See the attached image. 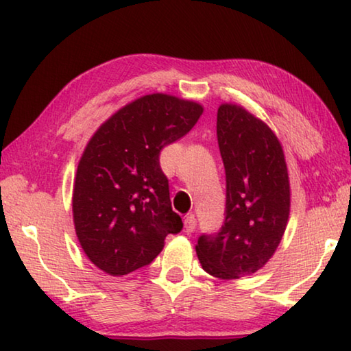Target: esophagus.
I'll list each match as a JSON object with an SVG mask.
<instances>
[{"mask_svg":"<svg viewBox=\"0 0 351 351\" xmlns=\"http://www.w3.org/2000/svg\"><path fill=\"white\" fill-rule=\"evenodd\" d=\"M195 228H197V218H195L193 213H189V215L184 218V229L186 232H193Z\"/></svg>","mask_w":351,"mask_h":351,"instance_id":"obj_1","label":"esophagus"}]
</instances>
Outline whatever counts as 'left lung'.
Masks as SVG:
<instances>
[{"mask_svg": "<svg viewBox=\"0 0 351 351\" xmlns=\"http://www.w3.org/2000/svg\"><path fill=\"white\" fill-rule=\"evenodd\" d=\"M217 136L226 170V218L215 235H201L197 255L210 276L254 274L276 254L287 229L291 187L280 141L245 106L221 104Z\"/></svg>", "mask_w": 351, "mask_h": 351, "instance_id": "left-lung-1", "label": "left lung"}]
</instances>
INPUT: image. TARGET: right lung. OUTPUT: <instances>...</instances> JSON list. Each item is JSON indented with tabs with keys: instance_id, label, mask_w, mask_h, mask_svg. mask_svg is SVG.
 I'll list each match as a JSON object with an SVG mask.
<instances>
[{
	"instance_id": "add662e5",
	"label": "right lung",
	"mask_w": 351,
	"mask_h": 351,
	"mask_svg": "<svg viewBox=\"0 0 351 351\" xmlns=\"http://www.w3.org/2000/svg\"><path fill=\"white\" fill-rule=\"evenodd\" d=\"M203 111L193 100L147 94L119 108L88 141L77 165L73 219L83 252L100 271L121 277L152 263L165 237L182 229L159 153Z\"/></svg>"
}]
</instances>
